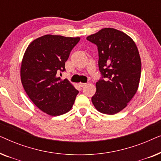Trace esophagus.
Listing matches in <instances>:
<instances>
[{
    "label": "esophagus",
    "mask_w": 161,
    "mask_h": 161,
    "mask_svg": "<svg viewBox=\"0 0 161 161\" xmlns=\"http://www.w3.org/2000/svg\"><path fill=\"white\" fill-rule=\"evenodd\" d=\"M79 86H80V87H83V86H86V83H79Z\"/></svg>",
    "instance_id": "1"
}]
</instances>
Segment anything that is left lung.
Masks as SVG:
<instances>
[{
    "instance_id": "obj_1",
    "label": "left lung",
    "mask_w": 161,
    "mask_h": 161,
    "mask_svg": "<svg viewBox=\"0 0 161 161\" xmlns=\"http://www.w3.org/2000/svg\"><path fill=\"white\" fill-rule=\"evenodd\" d=\"M86 39L97 47L101 74L92 103L101 113L115 114L127 106L137 92L142 71L138 48L126 34L111 28Z\"/></svg>"
}]
</instances>
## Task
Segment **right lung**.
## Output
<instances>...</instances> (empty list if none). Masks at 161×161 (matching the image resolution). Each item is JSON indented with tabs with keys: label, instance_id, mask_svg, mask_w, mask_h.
I'll use <instances>...</instances> for the list:
<instances>
[{
	"label": "right lung",
	"instance_id": "add662e5",
	"mask_svg": "<svg viewBox=\"0 0 161 161\" xmlns=\"http://www.w3.org/2000/svg\"><path fill=\"white\" fill-rule=\"evenodd\" d=\"M79 37L45 35L28 45L21 64L24 89L41 111L59 116L72 108L78 91L58 74L65 71V62Z\"/></svg>",
	"mask_w": 161,
	"mask_h": 161
}]
</instances>
